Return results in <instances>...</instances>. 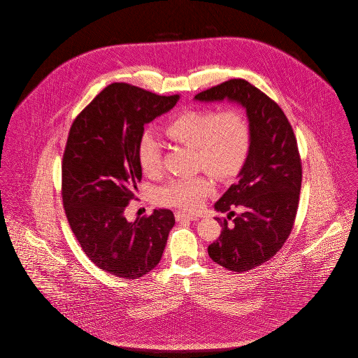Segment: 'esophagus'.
I'll use <instances>...</instances> for the list:
<instances>
[{"label": "esophagus", "mask_w": 358, "mask_h": 358, "mask_svg": "<svg viewBox=\"0 0 358 358\" xmlns=\"http://www.w3.org/2000/svg\"><path fill=\"white\" fill-rule=\"evenodd\" d=\"M174 217L177 222H182V220H187V222H197L199 217L197 216H192V215H187L184 212H176Z\"/></svg>", "instance_id": "34e87169"}]
</instances>
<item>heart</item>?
<instances>
[{"label": "heart", "instance_id": "heart-1", "mask_svg": "<svg viewBox=\"0 0 358 358\" xmlns=\"http://www.w3.org/2000/svg\"><path fill=\"white\" fill-rule=\"evenodd\" d=\"M165 134L173 142L196 150L197 171L209 173L220 182H229L243 171L250 149L252 130L248 117L236 107L224 110L190 108L169 120ZM136 157L142 171L157 177L164 166L159 142L150 133L139 138ZM215 192L213 181L206 176L174 178L157 189L158 205L194 212Z\"/></svg>", "mask_w": 358, "mask_h": 358}]
</instances>
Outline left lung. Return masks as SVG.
<instances>
[{
	"mask_svg": "<svg viewBox=\"0 0 358 358\" xmlns=\"http://www.w3.org/2000/svg\"><path fill=\"white\" fill-rule=\"evenodd\" d=\"M228 98L245 107L251 149L238 181L215 208L227 217L219 238L208 247L213 262L234 273H247L270 260L292 231L302 185V159L287 117L270 96L244 79H231L196 95L213 102ZM242 213L233 222L234 208Z\"/></svg>",
	"mask_w": 358,
	"mask_h": 358,
	"instance_id": "left-lung-1",
	"label": "left lung"
}]
</instances>
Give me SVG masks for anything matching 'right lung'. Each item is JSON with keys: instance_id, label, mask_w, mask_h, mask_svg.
Wrapping results in <instances>:
<instances>
[{"instance_id": "add662e5", "label": "right lung", "mask_w": 358, "mask_h": 358, "mask_svg": "<svg viewBox=\"0 0 358 358\" xmlns=\"http://www.w3.org/2000/svg\"><path fill=\"white\" fill-rule=\"evenodd\" d=\"M178 99L113 83L72 122L62 161L63 206L82 250L104 273L138 279L162 257L174 225L171 209L136 222L124 210L142 180L136 146L143 127Z\"/></svg>"}]
</instances>
